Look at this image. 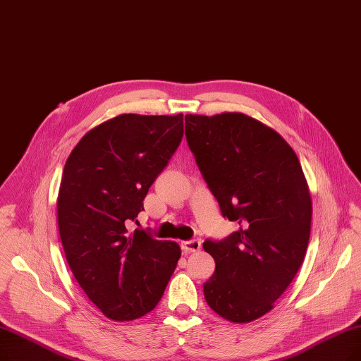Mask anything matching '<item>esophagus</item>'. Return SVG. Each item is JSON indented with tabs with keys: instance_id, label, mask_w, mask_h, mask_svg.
Wrapping results in <instances>:
<instances>
[{
	"instance_id": "esophagus-1",
	"label": "esophagus",
	"mask_w": 361,
	"mask_h": 361,
	"mask_svg": "<svg viewBox=\"0 0 361 361\" xmlns=\"http://www.w3.org/2000/svg\"><path fill=\"white\" fill-rule=\"evenodd\" d=\"M181 249L184 250V252H197V250L200 249V240L193 239V240L181 242Z\"/></svg>"
}]
</instances>
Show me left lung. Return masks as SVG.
<instances>
[{
    "instance_id": "obj_1",
    "label": "left lung",
    "mask_w": 361,
    "mask_h": 361,
    "mask_svg": "<svg viewBox=\"0 0 361 361\" xmlns=\"http://www.w3.org/2000/svg\"><path fill=\"white\" fill-rule=\"evenodd\" d=\"M185 138L224 218L240 227L205 240L215 271L203 283L208 305L233 323L273 310L304 261L311 195L285 138L239 112L185 115Z\"/></svg>"
}]
</instances>
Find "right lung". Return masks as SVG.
Returning <instances> with one entry per match:
<instances>
[{
    "instance_id": "obj_1",
    "label": "right lung",
    "mask_w": 361,
    "mask_h": 361,
    "mask_svg": "<svg viewBox=\"0 0 361 361\" xmlns=\"http://www.w3.org/2000/svg\"><path fill=\"white\" fill-rule=\"evenodd\" d=\"M183 133V114H123L90 130L66 161L57 197L61 245L90 301L115 322L158 305L181 257L178 243L130 233L128 224Z\"/></svg>"
}]
</instances>
